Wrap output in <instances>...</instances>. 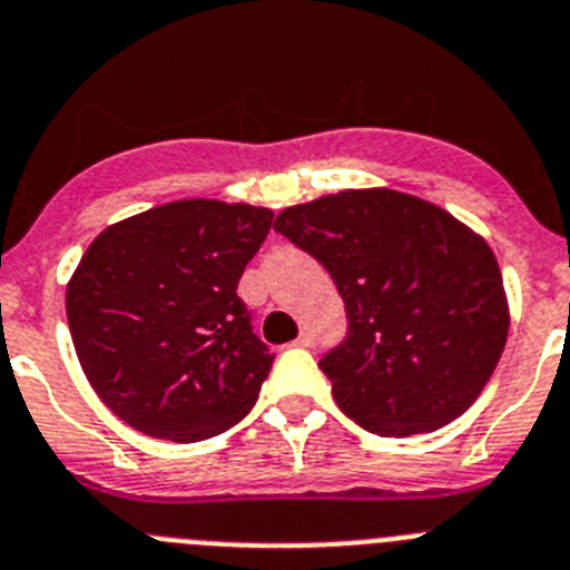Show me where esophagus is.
I'll use <instances>...</instances> for the list:
<instances>
[{
    "mask_svg": "<svg viewBox=\"0 0 570 570\" xmlns=\"http://www.w3.org/2000/svg\"><path fill=\"white\" fill-rule=\"evenodd\" d=\"M297 346H304V348H312L315 346V335H312V332H301V335H297Z\"/></svg>",
    "mask_w": 570,
    "mask_h": 570,
    "instance_id": "esophagus-1",
    "label": "esophagus"
}]
</instances>
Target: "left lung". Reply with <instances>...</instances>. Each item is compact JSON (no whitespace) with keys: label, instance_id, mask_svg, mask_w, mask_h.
I'll return each instance as SVG.
<instances>
[{"label":"left lung","instance_id":"left-lung-1","mask_svg":"<svg viewBox=\"0 0 570 570\" xmlns=\"http://www.w3.org/2000/svg\"><path fill=\"white\" fill-rule=\"evenodd\" d=\"M275 229L335 281L346 337L317 366L346 417L383 438L434 432L489 383L509 337L494 253L429 202L346 189L297 204Z\"/></svg>","mask_w":570,"mask_h":570}]
</instances>
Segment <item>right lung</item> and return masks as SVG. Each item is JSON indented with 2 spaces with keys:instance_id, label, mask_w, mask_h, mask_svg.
Segmentation results:
<instances>
[{
  "instance_id": "1",
  "label": "right lung",
  "mask_w": 570,
  "mask_h": 570,
  "mask_svg": "<svg viewBox=\"0 0 570 570\" xmlns=\"http://www.w3.org/2000/svg\"><path fill=\"white\" fill-rule=\"evenodd\" d=\"M273 213L193 198L107 227L68 284L87 381L150 438L198 443L247 417L275 355L238 281Z\"/></svg>"
}]
</instances>
